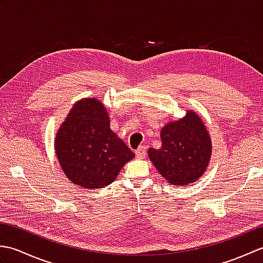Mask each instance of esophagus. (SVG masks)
Segmentation results:
<instances>
[{
	"label": "esophagus",
	"mask_w": 263,
	"mask_h": 263,
	"mask_svg": "<svg viewBox=\"0 0 263 263\" xmlns=\"http://www.w3.org/2000/svg\"><path fill=\"white\" fill-rule=\"evenodd\" d=\"M146 153H147L146 147H144V146H140V147H139V148L136 150L137 158H140V159H142V158L144 157V156H146Z\"/></svg>",
	"instance_id": "1"
}]
</instances>
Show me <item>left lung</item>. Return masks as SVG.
I'll return each instance as SVG.
<instances>
[{
    "instance_id": "obj_1",
    "label": "left lung",
    "mask_w": 263,
    "mask_h": 263,
    "mask_svg": "<svg viewBox=\"0 0 263 263\" xmlns=\"http://www.w3.org/2000/svg\"><path fill=\"white\" fill-rule=\"evenodd\" d=\"M161 148L148 155L156 170L172 185H190L202 176L211 156L208 131L195 111L161 128Z\"/></svg>"
}]
</instances>
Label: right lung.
<instances>
[{
	"label": "right lung",
	"instance_id": "right-lung-1",
	"mask_svg": "<svg viewBox=\"0 0 263 263\" xmlns=\"http://www.w3.org/2000/svg\"><path fill=\"white\" fill-rule=\"evenodd\" d=\"M55 152L64 174L83 189L115 181L135 154L109 127V116L96 98L77 102L55 137Z\"/></svg>",
	"mask_w": 263,
	"mask_h": 263
}]
</instances>
